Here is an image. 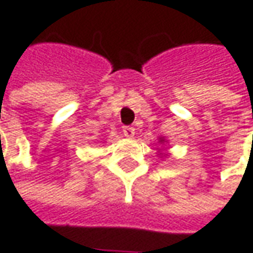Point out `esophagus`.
<instances>
[{
    "instance_id": "obj_1",
    "label": "esophagus",
    "mask_w": 253,
    "mask_h": 253,
    "mask_svg": "<svg viewBox=\"0 0 253 253\" xmlns=\"http://www.w3.org/2000/svg\"><path fill=\"white\" fill-rule=\"evenodd\" d=\"M123 134H125L127 138L134 137V134H136V130H134V127L125 126L123 127Z\"/></svg>"
}]
</instances>
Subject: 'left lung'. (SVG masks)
Here are the masks:
<instances>
[{"label":"left lung","mask_w":253,"mask_h":253,"mask_svg":"<svg viewBox=\"0 0 253 253\" xmlns=\"http://www.w3.org/2000/svg\"><path fill=\"white\" fill-rule=\"evenodd\" d=\"M160 141H161V143H163V141H164V140H163V138H160Z\"/></svg>","instance_id":"obj_1"}]
</instances>
